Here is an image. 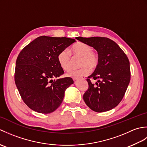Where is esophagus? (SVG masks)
<instances>
[{
	"instance_id": "34e87169",
	"label": "esophagus",
	"mask_w": 147,
	"mask_h": 147,
	"mask_svg": "<svg viewBox=\"0 0 147 147\" xmlns=\"http://www.w3.org/2000/svg\"><path fill=\"white\" fill-rule=\"evenodd\" d=\"M78 79L85 80L86 79V78L85 77H81V78H74V80H78Z\"/></svg>"
}]
</instances>
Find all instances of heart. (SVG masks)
Wrapping results in <instances>:
<instances>
[{
	"mask_svg": "<svg viewBox=\"0 0 147 147\" xmlns=\"http://www.w3.org/2000/svg\"><path fill=\"white\" fill-rule=\"evenodd\" d=\"M71 50L73 54L82 57L80 69H71L67 75L73 78H77L90 73V68L94 69L98 64L99 57L96 53L93 52V47L86 43L78 42L72 46ZM57 61L60 66L65 71L70 69L71 67V55L66 49L62 50L57 55Z\"/></svg>",
	"mask_w": 147,
	"mask_h": 147,
	"instance_id": "b5f03b06",
	"label": "heart"
}]
</instances>
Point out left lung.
<instances>
[{"label": "left lung", "instance_id": "1", "mask_svg": "<svg viewBox=\"0 0 147 147\" xmlns=\"http://www.w3.org/2000/svg\"><path fill=\"white\" fill-rule=\"evenodd\" d=\"M98 52L99 62L86 79L88 88L83 100L92 111H110L119 104L130 82L129 61L125 53L113 40L106 37H76ZM92 79L97 80L95 84Z\"/></svg>", "mask_w": 147, "mask_h": 147}]
</instances>
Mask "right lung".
<instances>
[{
  "mask_svg": "<svg viewBox=\"0 0 147 147\" xmlns=\"http://www.w3.org/2000/svg\"><path fill=\"white\" fill-rule=\"evenodd\" d=\"M75 41L66 37L41 36L19 54L15 83L22 100L33 111L49 114L61 104L65 90L73 80L69 77L52 80L64 73L58 62L57 55Z\"/></svg>",
  "mask_w": 147,
  "mask_h": 147,
  "instance_id": "1",
  "label": "right lung"
}]
</instances>
